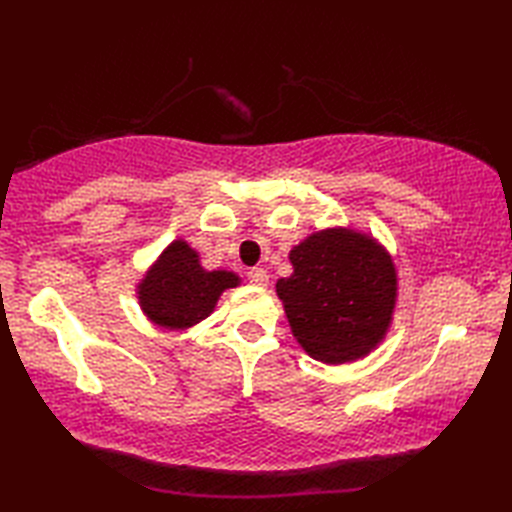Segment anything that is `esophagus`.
I'll return each mask as SVG.
<instances>
[{"label":"esophagus","instance_id":"esophagus-1","mask_svg":"<svg viewBox=\"0 0 512 512\" xmlns=\"http://www.w3.org/2000/svg\"><path fill=\"white\" fill-rule=\"evenodd\" d=\"M246 277H248V281L250 284H255V286H266V281H268V273L264 268H248V273H246Z\"/></svg>","mask_w":512,"mask_h":512}]
</instances>
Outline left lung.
<instances>
[{"label":"left lung","instance_id":"1","mask_svg":"<svg viewBox=\"0 0 512 512\" xmlns=\"http://www.w3.org/2000/svg\"><path fill=\"white\" fill-rule=\"evenodd\" d=\"M295 273L277 281L292 334L323 363H347L383 341L396 301V270L374 239L332 228L290 250Z\"/></svg>","mask_w":512,"mask_h":512}]
</instances>
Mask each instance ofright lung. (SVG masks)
Instances as JSON below:
<instances>
[{
    "label": "right lung",
    "mask_w": 512,
    "mask_h": 512,
    "mask_svg": "<svg viewBox=\"0 0 512 512\" xmlns=\"http://www.w3.org/2000/svg\"><path fill=\"white\" fill-rule=\"evenodd\" d=\"M237 275L204 270L187 242H173L138 286L147 317L169 330H182L209 317L222 290L235 288Z\"/></svg>",
    "instance_id": "obj_1"
}]
</instances>
